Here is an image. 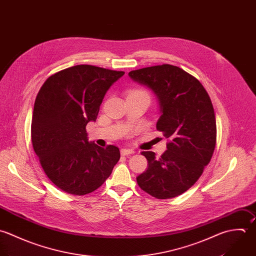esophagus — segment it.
I'll return each instance as SVG.
<instances>
[{"label":"esophagus","mask_w":256,"mask_h":256,"mask_svg":"<svg viewBox=\"0 0 256 256\" xmlns=\"http://www.w3.org/2000/svg\"><path fill=\"white\" fill-rule=\"evenodd\" d=\"M134 153H135V151L132 149H126V148L121 149V155H123V156H127V155L134 154Z\"/></svg>","instance_id":"1"}]
</instances>
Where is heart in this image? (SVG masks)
<instances>
[{
	"label": "heart",
	"mask_w": 256,
	"mask_h": 256,
	"mask_svg": "<svg viewBox=\"0 0 256 256\" xmlns=\"http://www.w3.org/2000/svg\"><path fill=\"white\" fill-rule=\"evenodd\" d=\"M132 92H140V93H144V94L148 95V93L145 90H143V89H136V90H133Z\"/></svg>",
	"instance_id": "heart-1"
}]
</instances>
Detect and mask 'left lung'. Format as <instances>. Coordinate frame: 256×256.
<instances>
[{
	"instance_id": "1",
	"label": "left lung",
	"mask_w": 256,
	"mask_h": 256,
	"mask_svg": "<svg viewBox=\"0 0 256 256\" xmlns=\"http://www.w3.org/2000/svg\"><path fill=\"white\" fill-rule=\"evenodd\" d=\"M129 76L157 96L161 116L156 127L169 141L161 157L142 152L148 168L137 182L156 198H174L198 180L212 157L216 123L212 100L196 78L170 64L132 70Z\"/></svg>"
}]
</instances>
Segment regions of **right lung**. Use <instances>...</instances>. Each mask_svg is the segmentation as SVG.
Wrapping results in <instances>:
<instances>
[{
    "label": "right lung",
    "mask_w": 256,
    "mask_h": 256,
    "mask_svg": "<svg viewBox=\"0 0 256 256\" xmlns=\"http://www.w3.org/2000/svg\"><path fill=\"white\" fill-rule=\"evenodd\" d=\"M124 72L80 64L50 76L34 106L32 142L48 178L62 190L84 196L97 190L120 159L118 147L88 142L105 93Z\"/></svg>",
    "instance_id": "add662e5"
}]
</instances>
